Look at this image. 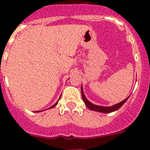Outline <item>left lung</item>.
Returning a JSON list of instances; mask_svg holds the SVG:
<instances>
[{"instance_id": "left-lung-1", "label": "left lung", "mask_w": 150, "mask_h": 150, "mask_svg": "<svg viewBox=\"0 0 150 150\" xmlns=\"http://www.w3.org/2000/svg\"><path fill=\"white\" fill-rule=\"evenodd\" d=\"M81 93H82V100L84 101L85 104L86 105V107L89 108V110H94V111H97V112H100V113H104V114H107V113H111V112H114L115 110H117L120 108V107L122 106V105L125 103L128 100V99L129 98V96L127 97L125 100H122L121 102L118 103H117V104H114L111 107H103V106H99V105H96L93 104V103H92L90 101L87 100V98L86 97L84 94V92H83V88H82V86H81Z\"/></svg>"}]
</instances>
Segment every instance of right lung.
<instances>
[{"mask_svg": "<svg viewBox=\"0 0 150 150\" xmlns=\"http://www.w3.org/2000/svg\"><path fill=\"white\" fill-rule=\"evenodd\" d=\"M59 100H60V98H59ZM58 100H57V102L55 103H54V104L53 105V106H51V107H49V108H47V109H51V108H53V107H55V106H56V105L57 104V103H58ZM41 111H42V110H41ZM36 112H40V110H38V111H36Z\"/></svg>", "mask_w": 150, "mask_h": 150, "instance_id": "right-lung-1", "label": "right lung"}]
</instances>
